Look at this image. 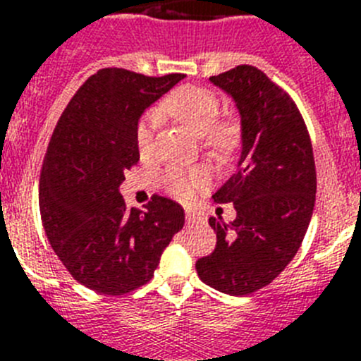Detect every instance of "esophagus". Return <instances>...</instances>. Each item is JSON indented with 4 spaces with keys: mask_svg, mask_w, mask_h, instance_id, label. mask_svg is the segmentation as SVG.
Segmentation results:
<instances>
[{
    "mask_svg": "<svg viewBox=\"0 0 361 361\" xmlns=\"http://www.w3.org/2000/svg\"><path fill=\"white\" fill-rule=\"evenodd\" d=\"M186 220L188 222H193V224H200V222H204V216L199 215V213L191 212V209H186Z\"/></svg>",
    "mask_w": 361,
    "mask_h": 361,
    "instance_id": "34e87169",
    "label": "esophagus"
}]
</instances>
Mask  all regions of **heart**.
<instances>
[{"label":"heart","instance_id":"obj_1","mask_svg":"<svg viewBox=\"0 0 361 361\" xmlns=\"http://www.w3.org/2000/svg\"><path fill=\"white\" fill-rule=\"evenodd\" d=\"M161 114L171 116L195 135H204V142L213 148L228 149L237 142V124L233 121L220 123L219 99L215 97V94L204 90V88H195V86L178 88L159 108V116ZM157 123V114H149L137 126V148L142 157L152 155ZM208 184L209 173L204 168H190V170L188 168H170L161 177L162 190L177 200L193 199L197 191L206 188Z\"/></svg>","mask_w":361,"mask_h":361}]
</instances>
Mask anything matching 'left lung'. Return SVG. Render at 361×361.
Instances as JSON below:
<instances>
[{
	"instance_id": "left-lung-1",
	"label": "left lung",
	"mask_w": 361,
	"mask_h": 361,
	"mask_svg": "<svg viewBox=\"0 0 361 361\" xmlns=\"http://www.w3.org/2000/svg\"><path fill=\"white\" fill-rule=\"evenodd\" d=\"M235 103L240 119L237 171L215 191L237 219H209L216 247L199 258L206 286L250 295L286 269L304 240L317 197V170L304 119L289 95L250 65L209 78Z\"/></svg>"
}]
</instances>
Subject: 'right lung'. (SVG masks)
Here are the masks:
<instances>
[{
  "mask_svg": "<svg viewBox=\"0 0 361 361\" xmlns=\"http://www.w3.org/2000/svg\"><path fill=\"white\" fill-rule=\"evenodd\" d=\"M180 79L99 70L75 92L50 139L39 178L44 233L70 275L103 295L145 286L184 226L180 204L155 195L145 212L126 209L119 191L124 171L139 161V119Z\"/></svg>",
  "mask_w": 361,
  "mask_h": 361,
  "instance_id": "right-lung-1",
  "label": "right lung"
}]
</instances>
